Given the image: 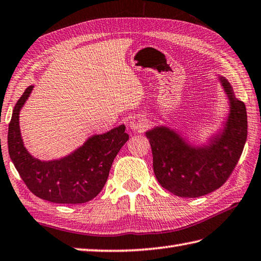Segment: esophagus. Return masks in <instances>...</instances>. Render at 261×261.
Instances as JSON below:
<instances>
[{
    "label": "esophagus",
    "instance_id": "1",
    "mask_svg": "<svg viewBox=\"0 0 261 261\" xmlns=\"http://www.w3.org/2000/svg\"><path fill=\"white\" fill-rule=\"evenodd\" d=\"M147 126V120L144 116L142 115H136L130 119L129 122V127L134 132H142L145 129V127Z\"/></svg>",
    "mask_w": 261,
    "mask_h": 261
}]
</instances>
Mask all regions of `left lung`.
<instances>
[{
  "mask_svg": "<svg viewBox=\"0 0 261 261\" xmlns=\"http://www.w3.org/2000/svg\"><path fill=\"white\" fill-rule=\"evenodd\" d=\"M219 81L229 101L224 129L207 145L192 146L176 130L159 126L147 130L153 170L162 188L181 198H198L222 186L242 154L248 135L247 109L227 80Z\"/></svg>",
  "mask_w": 261,
  "mask_h": 261,
  "instance_id": "8db88e82",
  "label": "left lung"
}]
</instances>
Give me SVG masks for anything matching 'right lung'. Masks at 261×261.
Returning a JSON list of instances; mask_svg holds the SVG:
<instances>
[{
	"label": "right lung",
	"mask_w": 261,
	"mask_h": 261,
	"mask_svg": "<svg viewBox=\"0 0 261 261\" xmlns=\"http://www.w3.org/2000/svg\"><path fill=\"white\" fill-rule=\"evenodd\" d=\"M34 86H29L14 107L9 124V154L33 194L54 203L76 204L94 199L102 191L112 162L129 136L120 125L93 135L84 145L59 160L41 161L29 153L19 127V112Z\"/></svg>",
	"instance_id": "1"
}]
</instances>
